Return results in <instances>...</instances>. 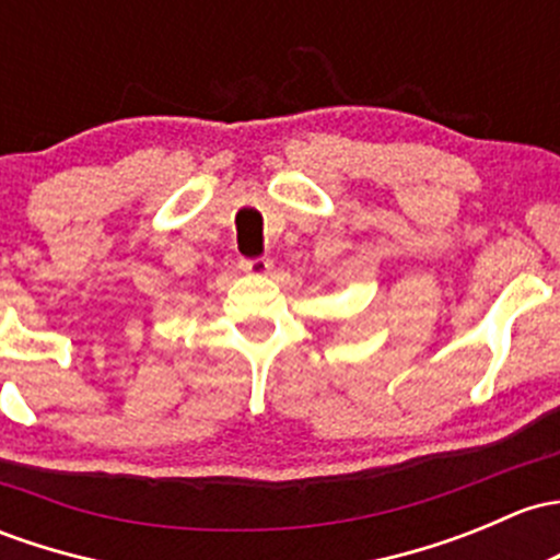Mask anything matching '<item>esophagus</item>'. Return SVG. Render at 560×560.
I'll return each mask as SVG.
<instances>
[{
    "mask_svg": "<svg viewBox=\"0 0 560 560\" xmlns=\"http://www.w3.org/2000/svg\"><path fill=\"white\" fill-rule=\"evenodd\" d=\"M241 268L252 276H265V273H270L273 262H270L268 257H255V260H241Z\"/></svg>",
    "mask_w": 560,
    "mask_h": 560,
    "instance_id": "1",
    "label": "esophagus"
}]
</instances>
